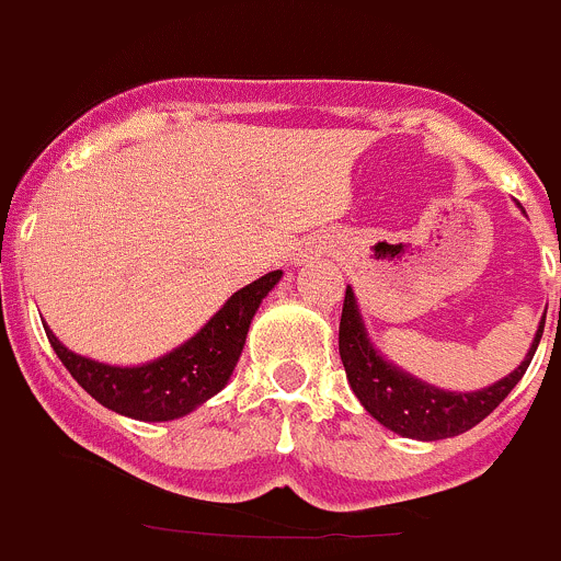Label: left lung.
<instances>
[{
  "instance_id": "obj_1",
  "label": "left lung",
  "mask_w": 561,
  "mask_h": 561,
  "mask_svg": "<svg viewBox=\"0 0 561 561\" xmlns=\"http://www.w3.org/2000/svg\"><path fill=\"white\" fill-rule=\"evenodd\" d=\"M542 331L545 320L539 323L531 351L514 374L494 381L492 388L478 390V393H447V390H438L433 385L413 379V376L401 374L399 368H393L390 362L376 354L374 345L368 342V334H365L359 311H356L354 291L348 286L340 317V359L345 365L356 399L379 424L399 435H408V438L438 440L472 430L497 408L505 396L512 393L514 385L523 379V374L531 365Z\"/></svg>"
}]
</instances>
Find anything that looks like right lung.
I'll use <instances>...</instances> for the list:
<instances>
[{
	"label": "right lung",
	"instance_id": "1",
	"mask_svg": "<svg viewBox=\"0 0 561 561\" xmlns=\"http://www.w3.org/2000/svg\"><path fill=\"white\" fill-rule=\"evenodd\" d=\"M277 280L280 272L252 280L182 348L140 368H112L78 356L64 348L53 331H44L64 368L103 408L137 421H171L187 415L225 388L244 348L255 309Z\"/></svg>",
	"mask_w": 561,
	"mask_h": 561
}]
</instances>
